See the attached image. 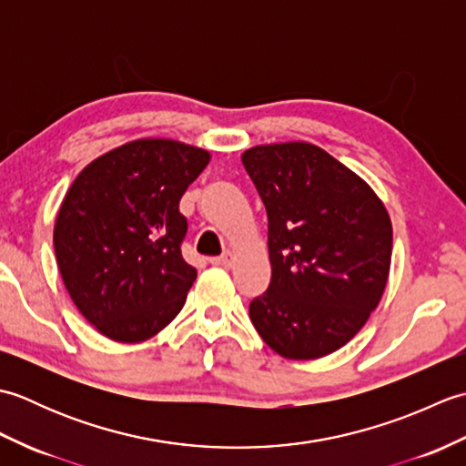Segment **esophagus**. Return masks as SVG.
Here are the masks:
<instances>
[{
  "mask_svg": "<svg viewBox=\"0 0 466 466\" xmlns=\"http://www.w3.org/2000/svg\"><path fill=\"white\" fill-rule=\"evenodd\" d=\"M210 262L214 266H224V268H228V266H232V262H234V254L226 252L222 256H218V258H210Z\"/></svg>",
  "mask_w": 466,
  "mask_h": 466,
  "instance_id": "esophagus-1",
  "label": "esophagus"
}]
</instances>
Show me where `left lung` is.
Returning <instances> with one entry per match:
<instances>
[{"label":"left lung","instance_id":"left-lung-1","mask_svg":"<svg viewBox=\"0 0 466 466\" xmlns=\"http://www.w3.org/2000/svg\"><path fill=\"white\" fill-rule=\"evenodd\" d=\"M268 214L270 286L250 320L289 360H314L350 342L379 306L390 272L392 224L372 187L309 142L242 154Z\"/></svg>","mask_w":466,"mask_h":466}]
</instances>
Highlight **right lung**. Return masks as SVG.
Listing matches in <instances>:
<instances>
[{
	"label": "right lung",
	"mask_w": 466,
	"mask_h": 466,
	"mask_svg": "<svg viewBox=\"0 0 466 466\" xmlns=\"http://www.w3.org/2000/svg\"><path fill=\"white\" fill-rule=\"evenodd\" d=\"M210 152L140 137L96 157L69 186L54 248L69 299L106 339H152L182 310L196 268L182 258L180 200Z\"/></svg>",
	"instance_id": "right-lung-1"
}]
</instances>
